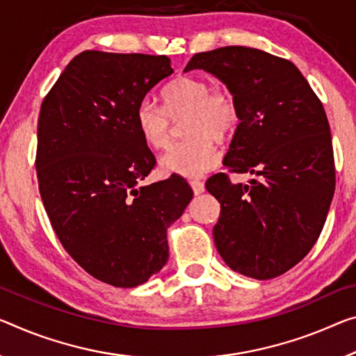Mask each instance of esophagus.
Here are the masks:
<instances>
[{"label": "esophagus", "instance_id": "obj_1", "mask_svg": "<svg viewBox=\"0 0 356 356\" xmlns=\"http://www.w3.org/2000/svg\"><path fill=\"white\" fill-rule=\"evenodd\" d=\"M189 184H191V188H193V191H194V194H202L205 191V184L200 181V179H191L189 181Z\"/></svg>", "mask_w": 356, "mask_h": 356}]
</instances>
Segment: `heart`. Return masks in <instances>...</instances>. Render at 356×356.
I'll use <instances>...</instances> for the list:
<instances>
[{
  "mask_svg": "<svg viewBox=\"0 0 356 356\" xmlns=\"http://www.w3.org/2000/svg\"><path fill=\"white\" fill-rule=\"evenodd\" d=\"M188 114L186 135L191 140L173 145L163 152L159 167L163 173L199 178L220 162L215 140L226 138L238 122V106L224 87L211 89L199 76H181L163 90V108L145 98L135 113L136 129L152 149H162L170 141V118Z\"/></svg>",
  "mask_w": 356,
  "mask_h": 356,
  "instance_id": "obj_1",
  "label": "heart"
}]
</instances>
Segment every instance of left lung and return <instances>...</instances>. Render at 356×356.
<instances>
[{"label":"left lung","mask_w":356,"mask_h":356,"mask_svg":"<svg viewBox=\"0 0 356 356\" xmlns=\"http://www.w3.org/2000/svg\"><path fill=\"white\" fill-rule=\"evenodd\" d=\"M204 70L227 87L238 125L205 188L221 204L216 250L234 272L269 280L291 269L320 237L336 188L331 130L323 105L289 60L243 46L200 52L184 73Z\"/></svg>","instance_id":"1"}]
</instances>
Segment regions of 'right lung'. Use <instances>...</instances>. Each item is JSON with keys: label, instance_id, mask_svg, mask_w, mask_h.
I'll return each mask as SVG.
<instances>
[{"label": "right lung", "instance_id": "right-lung-1", "mask_svg": "<svg viewBox=\"0 0 356 356\" xmlns=\"http://www.w3.org/2000/svg\"><path fill=\"white\" fill-rule=\"evenodd\" d=\"M172 73L165 56L86 51L41 105L36 172L49 220L71 258L118 288L143 285L165 266L167 229L194 195L179 175L140 184L156 159L136 108Z\"/></svg>", "mask_w": 356, "mask_h": 356}]
</instances>
